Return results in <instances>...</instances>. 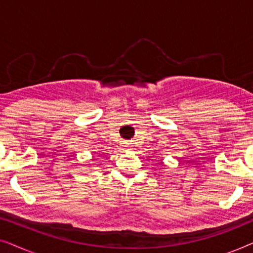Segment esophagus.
Masks as SVG:
<instances>
[{
	"label": "esophagus",
	"instance_id": "esophagus-1",
	"mask_svg": "<svg viewBox=\"0 0 253 253\" xmlns=\"http://www.w3.org/2000/svg\"><path fill=\"white\" fill-rule=\"evenodd\" d=\"M124 147H126V148H129V147H131V146H130V144H129V143H126V144H124Z\"/></svg>",
	"mask_w": 253,
	"mask_h": 253
}]
</instances>
